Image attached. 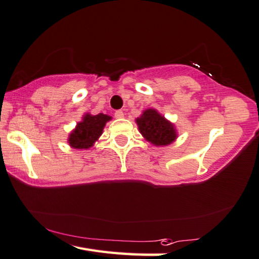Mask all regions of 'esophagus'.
Masks as SVG:
<instances>
[{
	"mask_svg": "<svg viewBox=\"0 0 259 259\" xmlns=\"http://www.w3.org/2000/svg\"><path fill=\"white\" fill-rule=\"evenodd\" d=\"M114 116L116 117V119H122V117L124 116V113H123V111H121V110H119V111H116L115 112V114H114Z\"/></svg>",
	"mask_w": 259,
	"mask_h": 259,
	"instance_id": "esophagus-1",
	"label": "esophagus"
}]
</instances>
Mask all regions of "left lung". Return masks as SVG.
I'll use <instances>...</instances> for the list:
<instances>
[{
    "mask_svg": "<svg viewBox=\"0 0 259 259\" xmlns=\"http://www.w3.org/2000/svg\"><path fill=\"white\" fill-rule=\"evenodd\" d=\"M135 121L145 140L154 146H168L178 138L175 123L168 121L157 110H145Z\"/></svg>",
    "mask_w": 259,
    "mask_h": 259,
    "instance_id": "left-lung-1",
    "label": "left lung"
}]
</instances>
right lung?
Wrapping results in <instances>:
<instances>
[{"instance_id": "right-lung-1", "label": "right lung", "mask_w": 259, "mask_h": 259, "mask_svg": "<svg viewBox=\"0 0 259 259\" xmlns=\"http://www.w3.org/2000/svg\"><path fill=\"white\" fill-rule=\"evenodd\" d=\"M112 120V116L100 113L93 115L91 113L83 114L80 122H78L69 135L68 144L74 149H88L95 144L103 134L105 124Z\"/></svg>"}]
</instances>
